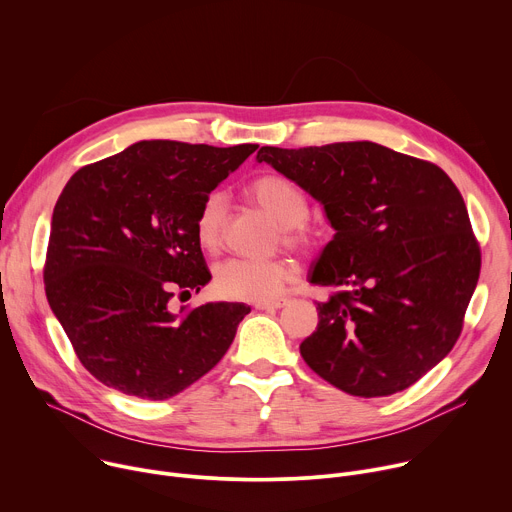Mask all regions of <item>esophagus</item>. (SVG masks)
Instances as JSON below:
<instances>
[{
    "instance_id": "34e87169",
    "label": "esophagus",
    "mask_w": 512,
    "mask_h": 512,
    "mask_svg": "<svg viewBox=\"0 0 512 512\" xmlns=\"http://www.w3.org/2000/svg\"><path fill=\"white\" fill-rule=\"evenodd\" d=\"M289 303V299H274V301H264V303H256V309H280V307H285Z\"/></svg>"
}]
</instances>
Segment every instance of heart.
<instances>
[{
    "label": "heart",
    "mask_w": 512,
    "mask_h": 512,
    "mask_svg": "<svg viewBox=\"0 0 512 512\" xmlns=\"http://www.w3.org/2000/svg\"><path fill=\"white\" fill-rule=\"evenodd\" d=\"M250 199L280 223V236L289 248L311 252L317 246V234L307 223L309 203L305 193L287 177L268 173L248 185ZM227 219V199L223 191H211L203 197L195 215V238L201 248L215 252L223 240ZM299 266L293 258L280 256L270 260H227L215 272V289L221 297L234 301L264 303L274 301L285 285L297 276Z\"/></svg>",
    "instance_id": "b5f03b06"
}]
</instances>
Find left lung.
<instances>
[{
	"label": "left lung",
	"instance_id": "1",
	"mask_svg": "<svg viewBox=\"0 0 512 512\" xmlns=\"http://www.w3.org/2000/svg\"><path fill=\"white\" fill-rule=\"evenodd\" d=\"M256 158L321 201L335 230L309 276L333 291L301 344L307 366L364 399L415 384L456 346L480 276L458 187L374 142L262 146Z\"/></svg>",
	"mask_w": 512,
	"mask_h": 512
}]
</instances>
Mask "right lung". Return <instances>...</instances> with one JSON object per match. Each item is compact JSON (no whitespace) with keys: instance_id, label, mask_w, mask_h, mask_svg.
<instances>
[{"instance_id":"right-lung-1","label":"right lung","mask_w":512,"mask_h":512,"mask_svg":"<svg viewBox=\"0 0 512 512\" xmlns=\"http://www.w3.org/2000/svg\"><path fill=\"white\" fill-rule=\"evenodd\" d=\"M258 144L144 140L81 166L54 205L44 262L48 305L79 362L105 386L164 401L232 346L244 303L170 311L211 278L195 215Z\"/></svg>"}]
</instances>
